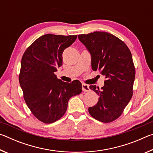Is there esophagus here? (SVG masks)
<instances>
[{"label":"esophagus","instance_id":"1","mask_svg":"<svg viewBox=\"0 0 153 153\" xmlns=\"http://www.w3.org/2000/svg\"><path fill=\"white\" fill-rule=\"evenodd\" d=\"M82 90L84 92H88V91H90V88H89L88 85H87L86 84H82Z\"/></svg>","mask_w":153,"mask_h":153}]
</instances>
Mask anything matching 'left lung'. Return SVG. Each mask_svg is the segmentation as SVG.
Segmentation results:
<instances>
[{
	"mask_svg": "<svg viewBox=\"0 0 153 153\" xmlns=\"http://www.w3.org/2000/svg\"><path fill=\"white\" fill-rule=\"evenodd\" d=\"M91 55L92 70L105 76L101 89L90 88L99 96L90 115L98 121L109 123L117 119L131 100L135 79V67L131 52L123 41L111 33L94 32L78 36Z\"/></svg>",
	"mask_w": 153,
	"mask_h": 153,
	"instance_id": "8db88e82",
	"label": "left lung"
}]
</instances>
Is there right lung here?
<instances>
[{"label":"right lung","instance_id":"add662e5","mask_svg":"<svg viewBox=\"0 0 153 153\" xmlns=\"http://www.w3.org/2000/svg\"><path fill=\"white\" fill-rule=\"evenodd\" d=\"M76 38L77 35L47 33L36 39L22 56L19 81L25 101L43 123H51L61 118L70 98L82 92L78 80L65 82L55 74L62 65L63 52Z\"/></svg>","mask_w":153,"mask_h":153}]
</instances>
